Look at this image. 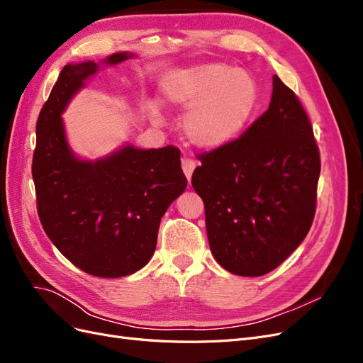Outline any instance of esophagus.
Returning a JSON list of instances; mask_svg holds the SVG:
<instances>
[{
	"instance_id": "1",
	"label": "esophagus",
	"mask_w": 363,
	"mask_h": 363,
	"mask_svg": "<svg viewBox=\"0 0 363 363\" xmlns=\"http://www.w3.org/2000/svg\"><path fill=\"white\" fill-rule=\"evenodd\" d=\"M182 169H183V172H184V175H186V179H188V182H191L192 172H194V169H195V162H194L192 159L184 157V159L182 160Z\"/></svg>"
}]
</instances>
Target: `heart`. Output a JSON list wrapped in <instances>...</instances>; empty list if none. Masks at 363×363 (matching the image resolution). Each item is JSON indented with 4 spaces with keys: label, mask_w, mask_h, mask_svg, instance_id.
I'll use <instances>...</instances> for the list:
<instances>
[{
    "label": "heart",
    "mask_w": 363,
    "mask_h": 363,
    "mask_svg": "<svg viewBox=\"0 0 363 363\" xmlns=\"http://www.w3.org/2000/svg\"><path fill=\"white\" fill-rule=\"evenodd\" d=\"M162 101L186 111L182 128L192 145L216 150L248 125L259 103L255 77L230 65L207 62L168 72L160 80ZM151 118L157 108L148 106Z\"/></svg>",
    "instance_id": "heart-1"
}]
</instances>
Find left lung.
Wrapping results in <instances>:
<instances>
[{
  "label": "left lung",
  "instance_id": "8db88e82",
  "mask_svg": "<svg viewBox=\"0 0 363 363\" xmlns=\"http://www.w3.org/2000/svg\"><path fill=\"white\" fill-rule=\"evenodd\" d=\"M199 159L192 186L204 203L216 262L244 277L276 269L309 233L321 171L298 98L274 75L268 111L236 140Z\"/></svg>",
  "mask_w": 363,
  "mask_h": 363
}]
</instances>
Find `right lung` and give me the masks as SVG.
<instances>
[{"label": "right lung", "mask_w": 363, "mask_h": 363, "mask_svg": "<svg viewBox=\"0 0 363 363\" xmlns=\"http://www.w3.org/2000/svg\"><path fill=\"white\" fill-rule=\"evenodd\" d=\"M135 57L115 52L101 62L69 63L52 86L36 123L31 174L47 236L77 268L116 279L144 268L155 255L160 219L186 189L175 147L124 145L96 160L77 157L62 113L100 71Z\"/></svg>", "instance_id": "add662e5"}]
</instances>
